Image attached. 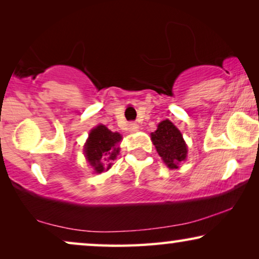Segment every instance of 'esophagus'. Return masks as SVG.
<instances>
[{"label":"esophagus","instance_id":"34e87169","mask_svg":"<svg viewBox=\"0 0 259 259\" xmlns=\"http://www.w3.org/2000/svg\"><path fill=\"white\" fill-rule=\"evenodd\" d=\"M128 130H130L131 133H136V132H138V131H139V125H138V123H136V122L130 123Z\"/></svg>","mask_w":259,"mask_h":259}]
</instances>
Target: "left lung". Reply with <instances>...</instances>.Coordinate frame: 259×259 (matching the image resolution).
<instances>
[{
    "label": "left lung",
    "instance_id": "1",
    "mask_svg": "<svg viewBox=\"0 0 259 259\" xmlns=\"http://www.w3.org/2000/svg\"><path fill=\"white\" fill-rule=\"evenodd\" d=\"M151 140L168 168H178L180 162L186 160L187 146L183 134L168 119L161 121L157 131L151 133Z\"/></svg>",
    "mask_w": 259,
    "mask_h": 259
}]
</instances>
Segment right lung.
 I'll return each instance as SVG.
<instances>
[{
	"instance_id": "obj_1",
	"label": "right lung",
	"mask_w": 259,
	"mask_h": 259,
	"mask_svg": "<svg viewBox=\"0 0 259 259\" xmlns=\"http://www.w3.org/2000/svg\"><path fill=\"white\" fill-rule=\"evenodd\" d=\"M121 134L112 132L105 125H98L90 132L83 146V153L88 164L95 173H101L111 168L112 161L119 154Z\"/></svg>"
}]
</instances>
